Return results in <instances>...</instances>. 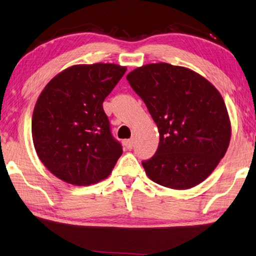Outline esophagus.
<instances>
[{"label":"esophagus","instance_id":"34e87169","mask_svg":"<svg viewBox=\"0 0 256 256\" xmlns=\"http://www.w3.org/2000/svg\"><path fill=\"white\" fill-rule=\"evenodd\" d=\"M124 145H125V148H126L132 150V148H133V145H134V138L125 140V141H124Z\"/></svg>","mask_w":256,"mask_h":256}]
</instances>
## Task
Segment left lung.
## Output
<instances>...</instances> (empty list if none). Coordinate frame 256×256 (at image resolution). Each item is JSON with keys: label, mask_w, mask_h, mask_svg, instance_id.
Here are the masks:
<instances>
[{"label": "left lung", "mask_w": 256, "mask_h": 256, "mask_svg": "<svg viewBox=\"0 0 256 256\" xmlns=\"http://www.w3.org/2000/svg\"><path fill=\"white\" fill-rule=\"evenodd\" d=\"M126 78L160 133L158 151L142 161L148 176L175 190L203 182L226 153L231 138L221 94L192 70L168 63L146 64Z\"/></svg>", "instance_id": "1"}]
</instances>
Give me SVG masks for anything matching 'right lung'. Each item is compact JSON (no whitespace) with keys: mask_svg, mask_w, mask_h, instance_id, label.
I'll return each mask as SVG.
<instances>
[{"mask_svg":"<svg viewBox=\"0 0 256 256\" xmlns=\"http://www.w3.org/2000/svg\"><path fill=\"white\" fill-rule=\"evenodd\" d=\"M125 71L116 64L74 65L53 78L38 96L32 116L34 148L62 181L98 183L122 155L103 102Z\"/></svg>","mask_w":256,"mask_h":256,"instance_id":"obj_1","label":"right lung"}]
</instances>
